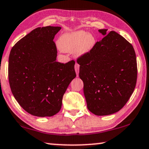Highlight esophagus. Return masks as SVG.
<instances>
[{
  "mask_svg": "<svg viewBox=\"0 0 149 149\" xmlns=\"http://www.w3.org/2000/svg\"><path fill=\"white\" fill-rule=\"evenodd\" d=\"M79 67H80V65L78 64V63H76L74 65V69H75V71H76L77 73V77H79Z\"/></svg>",
  "mask_w": 149,
  "mask_h": 149,
  "instance_id": "34e87169",
  "label": "esophagus"
}]
</instances>
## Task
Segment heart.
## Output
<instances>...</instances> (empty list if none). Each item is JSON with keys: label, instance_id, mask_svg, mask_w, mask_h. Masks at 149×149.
<instances>
[{"label": "heart", "instance_id": "b5f03b06", "mask_svg": "<svg viewBox=\"0 0 149 149\" xmlns=\"http://www.w3.org/2000/svg\"><path fill=\"white\" fill-rule=\"evenodd\" d=\"M95 40L93 36L83 31L66 33L60 38L58 45L65 52H72L78 56L86 54L93 47Z\"/></svg>", "mask_w": 149, "mask_h": 149}]
</instances>
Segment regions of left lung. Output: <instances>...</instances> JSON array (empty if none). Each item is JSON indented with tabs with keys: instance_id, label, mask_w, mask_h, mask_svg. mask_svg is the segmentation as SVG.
<instances>
[{
	"instance_id": "left-lung-1",
	"label": "left lung",
	"mask_w": 149,
	"mask_h": 149,
	"mask_svg": "<svg viewBox=\"0 0 149 149\" xmlns=\"http://www.w3.org/2000/svg\"><path fill=\"white\" fill-rule=\"evenodd\" d=\"M105 36L92 49L77 58L79 77L84 83L87 108L96 116L118 111L133 94L137 79V65L133 45L116 31Z\"/></svg>"
}]
</instances>
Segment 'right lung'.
I'll use <instances>...</instances> for the list:
<instances>
[{
    "mask_svg": "<svg viewBox=\"0 0 149 149\" xmlns=\"http://www.w3.org/2000/svg\"><path fill=\"white\" fill-rule=\"evenodd\" d=\"M61 28H36L14 45L8 59V80L13 96L28 113L53 116L60 111L63 95L76 77L75 61H56L53 41Z\"/></svg>",
    "mask_w": 149,
    "mask_h": 149,
    "instance_id": "1",
    "label": "right lung"
}]
</instances>
